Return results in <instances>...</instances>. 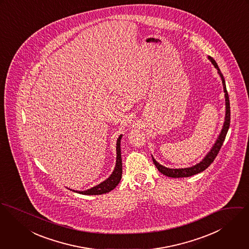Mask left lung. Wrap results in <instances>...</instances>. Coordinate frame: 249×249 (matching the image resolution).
Masks as SVG:
<instances>
[{"label": "left lung", "mask_w": 249, "mask_h": 249, "mask_svg": "<svg viewBox=\"0 0 249 249\" xmlns=\"http://www.w3.org/2000/svg\"><path fill=\"white\" fill-rule=\"evenodd\" d=\"M208 59L211 61L213 66L217 69L218 73H219V75L221 77L222 86H223V91L225 92V94H224V98H225V116H224V122H223V125H222V128H221V133L218 136V138L216 139V141H215L214 145L212 146V148L210 149V151L205 155V157L198 163H196V165L191 166V167L176 168V169L168 168V167L160 164L154 159V157L152 156L153 162L155 163V165L158 168V170L161 174L165 175V176L169 177V178H187V177L194 176L196 174H198V173L204 171L206 168H208L209 165L214 161V160L216 159L217 155L219 154L221 146H222V143H223L225 137H226V134L228 132L229 126H230V102H229V96H228V93H227V90H226L225 81H224L223 75H222V73H221V71H220V68H219L218 64L216 63V61L211 56H208Z\"/></svg>", "instance_id": "left-lung-1"}]
</instances>
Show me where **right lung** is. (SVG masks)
<instances>
[{
	"instance_id": "1",
	"label": "right lung",
	"mask_w": 249,
	"mask_h": 249,
	"mask_svg": "<svg viewBox=\"0 0 249 249\" xmlns=\"http://www.w3.org/2000/svg\"><path fill=\"white\" fill-rule=\"evenodd\" d=\"M121 138H122V135H120L116 140V161L111 176L104 181L100 182L98 185H95L88 190H85V191H77L72 189H70V190L75 193L82 194V195H102V194L111 192V190H113L118 185L122 177V160H121V149H120Z\"/></svg>"
}]
</instances>
